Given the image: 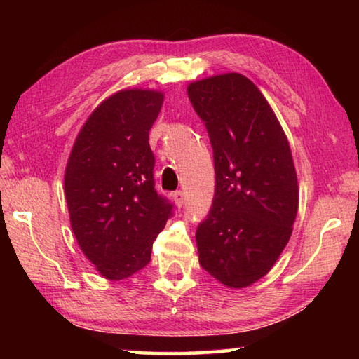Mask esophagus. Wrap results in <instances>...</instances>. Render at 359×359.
<instances>
[{"instance_id":"34e87169","label":"esophagus","mask_w":359,"mask_h":359,"mask_svg":"<svg viewBox=\"0 0 359 359\" xmlns=\"http://www.w3.org/2000/svg\"><path fill=\"white\" fill-rule=\"evenodd\" d=\"M171 198H172V201H174V204L177 205V208H182V205H184V203H185V194H184V191H174L172 194H171Z\"/></svg>"}]
</instances>
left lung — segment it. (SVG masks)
Masks as SVG:
<instances>
[{
    "label": "left lung",
    "mask_w": 359,
    "mask_h": 359,
    "mask_svg": "<svg viewBox=\"0 0 359 359\" xmlns=\"http://www.w3.org/2000/svg\"><path fill=\"white\" fill-rule=\"evenodd\" d=\"M215 163L210 214L196 229L199 264L241 290L272 269L293 233L299 185L288 137L250 79L224 72L190 82Z\"/></svg>",
    "instance_id": "1"
}]
</instances>
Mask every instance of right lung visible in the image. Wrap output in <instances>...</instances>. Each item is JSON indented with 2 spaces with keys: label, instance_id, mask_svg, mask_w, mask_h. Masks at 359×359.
<instances>
[{
  "label": "right lung",
  "instance_id": "1",
  "mask_svg": "<svg viewBox=\"0 0 359 359\" xmlns=\"http://www.w3.org/2000/svg\"><path fill=\"white\" fill-rule=\"evenodd\" d=\"M165 93L125 88L95 107L72 145L65 196L72 233L96 271L117 282L149 264L172 205L154 187L149 131Z\"/></svg>",
  "mask_w": 359,
  "mask_h": 359
}]
</instances>
